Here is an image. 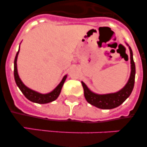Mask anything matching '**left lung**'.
<instances>
[{
    "label": "left lung",
    "mask_w": 147,
    "mask_h": 147,
    "mask_svg": "<svg viewBox=\"0 0 147 147\" xmlns=\"http://www.w3.org/2000/svg\"><path fill=\"white\" fill-rule=\"evenodd\" d=\"M127 45L129 47V53H130V64L131 72L127 84L123 88L115 92V93H106V94H98L91 91L88 88L85 83L82 82L83 89H84V95L87 102L95 107L104 110H110L119 107L123 102L130 96L135 84V76H136V65L133 60V54L132 51L129 45Z\"/></svg>",
    "instance_id": "1"
}]
</instances>
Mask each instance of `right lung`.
<instances>
[{
  "mask_svg": "<svg viewBox=\"0 0 147 147\" xmlns=\"http://www.w3.org/2000/svg\"><path fill=\"white\" fill-rule=\"evenodd\" d=\"M19 51H20V47H19V50H18V53H17L16 56H15V62H14V76H15V82H16L19 89L21 90V92L25 96L26 98H28L31 102H34V103L47 104L49 103V102H54V100H56L58 98V96L60 94L61 90H62V86L64 85L65 81L66 78H67V75L64 76V77L62 78L60 83L52 91H51L50 93L43 94V93H40L39 92L35 91L34 90L30 89L26 85H24V83L22 82L20 76L18 75V67H17V59H18V54H19Z\"/></svg>",
  "mask_w": 147,
  "mask_h": 147,
  "instance_id": "add662e5",
  "label": "right lung"
}]
</instances>
